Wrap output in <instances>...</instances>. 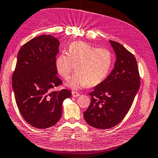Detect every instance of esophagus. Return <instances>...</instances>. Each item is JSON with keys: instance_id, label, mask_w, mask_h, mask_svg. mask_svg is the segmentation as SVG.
Returning <instances> with one entry per match:
<instances>
[{"instance_id": "obj_1", "label": "esophagus", "mask_w": 158, "mask_h": 158, "mask_svg": "<svg viewBox=\"0 0 158 158\" xmlns=\"http://www.w3.org/2000/svg\"><path fill=\"white\" fill-rule=\"evenodd\" d=\"M72 94H73V97H75V98L78 97L80 95V94L78 93L77 92H75V91H73V92H72Z\"/></svg>"}]
</instances>
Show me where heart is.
<instances>
[{"label": "heart", "mask_w": 158, "mask_h": 158, "mask_svg": "<svg viewBox=\"0 0 158 158\" xmlns=\"http://www.w3.org/2000/svg\"><path fill=\"white\" fill-rule=\"evenodd\" d=\"M113 64V55L107 48H97L88 43L75 41L69 47L68 53L60 54L55 61L57 73L68 80L75 69L69 85L73 89L95 86L106 78Z\"/></svg>", "instance_id": "1"}]
</instances>
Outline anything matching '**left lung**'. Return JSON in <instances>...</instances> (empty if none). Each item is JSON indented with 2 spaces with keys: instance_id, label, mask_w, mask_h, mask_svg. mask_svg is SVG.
Segmentation results:
<instances>
[{
  "instance_id": "8db88e82",
  "label": "left lung",
  "mask_w": 158,
  "mask_h": 158,
  "mask_svg": "<svg viewBox=\"0 0 158 158\" xmlns=\"http://www.w3.org/2000/svg\"><path fill=\"white\" fill-rule=\"evenodd\" d=\"M109 42L117 56L114 69L89 93L91 103L84 112L88 125L101 129L113 127L123 120L140 85L135 56L118 43Z\"/></svg>"
}]
</instances>
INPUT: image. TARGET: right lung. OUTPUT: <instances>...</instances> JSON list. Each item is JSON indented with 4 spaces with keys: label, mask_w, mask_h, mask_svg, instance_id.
Returning a JSON list of instances; mask_svg holds the SVG:
<instances>
[{
    "label": "right lung",
    "mask_w": 158,
    "mask_h": 158,
    "mask_svg": "<svg viewBox=\"0 0 158 158\" xmlns=\"http://www.w3.org/2000/svg\"><path fill=\"white\" fill-rule=\"evenodd\" d=\"M59 45L54 36L41 35L18 52L12 77L14 96L23 118L35 128L55 125L61 117L63 101L71 96L69 89L53 90L63 84L55 67Z\"/></svg>",
    "instance_id": "1"
}]
</instances>
